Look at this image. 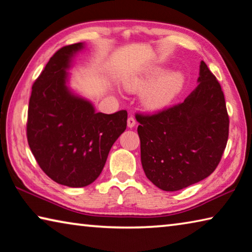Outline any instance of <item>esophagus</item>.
Here are the masks:
<instances>
[{"label":"esophagus","instance_id":"34e87169","mask_svg":"<svg viewBox=\"0 0 252 252\" xmlns=\"http://www.w3.org/2000/svg\"><path fill=\"white\" fill-rule=\"evenodd\" d=\"M134 126H135V119L133 117H130L127 119V126H129L130 129H132Z\"/></svg>","mask_w":252,"mask_h":252}]
</instances>
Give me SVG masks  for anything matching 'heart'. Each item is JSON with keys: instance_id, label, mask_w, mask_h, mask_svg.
Segmentation results:
<instances>
[{"instance_id": "obj_1", "label": "heart", "mask_w": 252, "mask_h": 252, "mask_svg": "<svg viewBox=\"0 0 252 252\" xmlns=\"http://www.w3.org/2000/svg\"><path fill=\"white\" fill-rule=\"evenodd\" d=\"M160 69H153L142 75L133 76L125 82V87L130 92H141V102L148 110L156 111L165 107L177 96L184 85V76L179 71H171L159 78ZM154 83L153 84L152 83ZM153 84V86L151 84Z\"/></svg>"}]
</instances>
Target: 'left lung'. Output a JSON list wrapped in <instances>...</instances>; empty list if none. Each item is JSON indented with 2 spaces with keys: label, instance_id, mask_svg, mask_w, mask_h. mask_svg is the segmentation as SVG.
I'll list each match as a JSON object with an SVG mask.
<instances>
[{
  "label": "left lung",
  "instance_id": "left-lung-1",
  "mask_svg": "<svg viewBox=\"0 0 252 252\" xmlns=\"http://www.w3.org/2000/svg\"><path fill=\"white\" fill-rule=\"evenodd\" d=\"M198 85L183 103L151 115H135L141 163L149 181L162 190L185 189L217 168L229 137L224 94L206 63Z\"/></svg>",
  "mask_w": 252,
  "mask_h": 252
}]
</instances>
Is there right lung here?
<instances>
[{
    "mask_svg": "<svg viewBox=\"0 0 252 252\" xmlns=\"http://www.w3.org/2000/svg\"><path fill=\"white\" fill-rule=\"evenodd\" d=\"M84 43L59 49L32 85L27 122L28 143L40 168L68 187L90 185L102 173L113 143L126 129V110L95 112L67 86L71 59Z\"/></svg>",
    "mask_w": 252,
    "mask_h": 252,
    "instance_id": "add662e5",
    "label": "right lung"
}]
</instances>
